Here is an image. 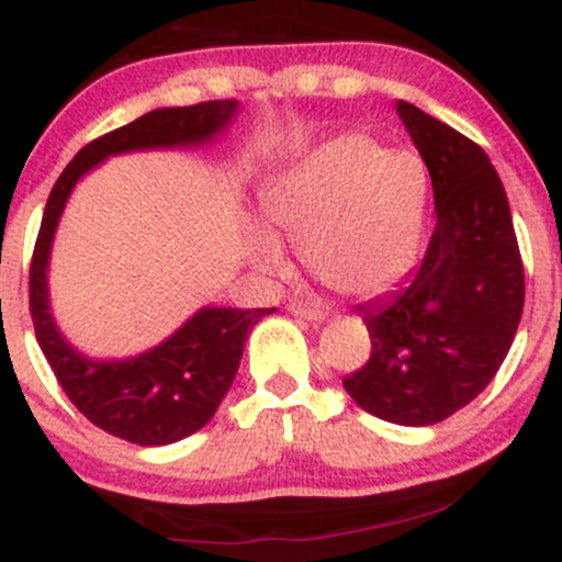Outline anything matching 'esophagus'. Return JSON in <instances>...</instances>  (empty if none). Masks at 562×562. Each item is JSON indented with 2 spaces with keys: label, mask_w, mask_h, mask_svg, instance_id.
<instances>
[{
  "label": "esophagus",
  "mask_w": 562,
  "mask_h": 562,
  "mask_svg": "<svg viewBox=\"0 0 562 562\" xmlns=\"http://www.w3.org/2000/svg\"><path fill=\"white\" fill-rule=\"evenodd\" d=\"M288 312L293 314V317L306 319V322H322V319L327 317V314L322 312V308H317V306H306V303H290Z\"/></svg>",
  "instance_id": "obj_1"
}]
</instances>
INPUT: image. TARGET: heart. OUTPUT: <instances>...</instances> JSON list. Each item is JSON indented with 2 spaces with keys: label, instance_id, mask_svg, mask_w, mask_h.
Segmentation results:
<instances>
[{
  "label": "heart",
  "instance_id": "b5f03b06",
  "mask_svg": "<svg viewBox=\"0 0 562 562\" xmlns=\"http://www.w3.org/2000/svg\"><path fill=\"white\" fill-rule=\"evenodd\" d=\"M428 171L409 150L340 137L303 158L263 192L269 227L299 245L303 267L335 293L367 299L402 277L420 248ZM261 272L285 267L280 243L254 232Z\"/></svg>",
  "mask_w": 562,
  "mask_h": 562
}]
</instances>
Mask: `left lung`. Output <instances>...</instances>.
Masks as SVG:
<instances>
[{
    "instance_id": "obj_1",
    "label": "left lung",
    "mask_w": 562,
    "mask_h": 562,
    "mask_svg": "<svg viewBox=\"0 0 562 562\" xmlns=\"http://www.w3.org/2000/svg\"><path fill=\"white\" fill-rule=\"evenodd\" d=\"M396 113L430 171L436 229L415 274L359 306L372 353L344 389L380 420L434 425L473 402L505 362L524 314V261L486 153L412 102L398 100Z\"/></svg>"
}]
</instances>
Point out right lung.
Returning a JSON list of instances; mask_svg holds the SVG:
<instances>
[{"mask_svg": "<svg viewBox=\"0 0 562 562\" xmlns=\"http://www.w3.org/2000/svg\"><path fill=\"white\" fill-rule=\"evenodd\" d=\"M235 113L237 100L158 108L132 124L102 134L76 153L44 209L29 274L31 319L38 346L76 409L105 434L139 447L182 441L214 417L237 375L248 333L274 308L205 306L150 351L132 359L97 362L63 338L49 314L47 267L57 222L70 190L100 160L153 147L203 145L224 132Z\"/></svg>", "mask_w": 562, "mask_h": 562, "instance_id": "right-lung-1", "label": "right lung"}]
</instances>
